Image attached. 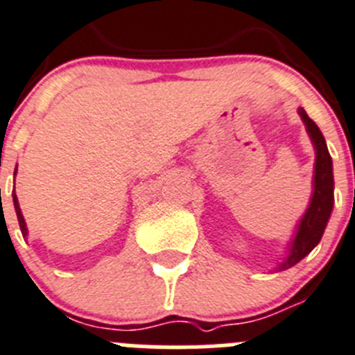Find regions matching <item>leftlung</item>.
Here are the masks:
<instances>
[{
  "label": "left lung",
  "instance_id": "obj_1",
  "mask_svg": "<svg viewBox=\"0 0 355 355\" xmlns=\"http://www.w3.org/2000/svg\"><path fill=\"white\" fill-rule=\"evenodd\" d=\"M301 121L306 125V131L312 138L315 148V171H313V194L306 211L297 224L296 234L291 241V250L287 259L280 264L278 270H287L300 263L304 256L312 252L315 245L322 238L326 224L331 217L334 203V180H333V161L327 150L326 140L315 122L308 117L306 112L300 108Z\"/></svg>",
  "mask_w": 355,
  "mask_h": 355
}]
</instances>
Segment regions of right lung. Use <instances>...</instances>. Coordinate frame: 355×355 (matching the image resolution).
<instances>
[{
    "label": "right lung",
    "instance_id": "right-lung-1",
    "mask_svg": "<svg viewBox=\"0 0 355 355\" xmlns=\"http://www.w3.org/2000/svg\"><path fill=\"white\" fill-rule=\"evenodd\" d=\"M17 173V170L13 171V175ZM13 207H15V214H17V220H19V226H21V231H22V236H28V227H26V220L24 217H22V211H21V207H19V200L17 196H15V193H13Z\"/></svg>",
    "mask_w": 355,
    "mask_h": 355
}]
</instances>
